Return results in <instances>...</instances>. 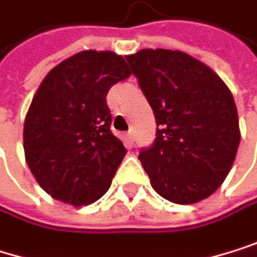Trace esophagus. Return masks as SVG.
<instances>
[{
	"instance_id": "obj_1",
	"label": "esophagus",
	"mask_w": 257,
	"mask_h": 257,
	"mask_svg": "<svg viewBox=\"0 0 257 257\" xmlns=\"http://www.w3.org/2000/svg\"><path fill=\"white\" fill-rule=\"evenodd\" d=\"M124 142H126L127 146H133V145H134V133H133V131H130V133H126V134H124Z\"/></svg>"
}]
</instances>
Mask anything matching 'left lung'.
<instances>
[{"label":"left lung","mask_w":257,"mask_h":257,"mask_svg":"<svg viewBox=\"0 0 257 257\" xmlns=\"http://www.w3.org/2000/svg\"><path fill=\"white\" fill-rule=\"evenodd\" d=\"M126 61L158 126L154 145L139 155L151 186L175 204L210 196L241 142L231 91L210 67L180 50L145 48Z\"/></svg>","instance_id":"1"}]
</instances>
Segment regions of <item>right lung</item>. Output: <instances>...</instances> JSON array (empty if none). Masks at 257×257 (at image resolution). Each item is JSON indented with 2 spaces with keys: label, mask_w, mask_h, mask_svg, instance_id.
I'll return each mask as SVG.
<instances>
[{
  "label": "right lung",
  "mask_w": 257,
  "mask_h": 257,
  "mask_svg": "<svg viewBox=\"0 0 257 257\" xmlns=\"http://www.w3.org/2000/svg\"><path fill=\"white\" fill-rule=\"evenodd\" d=\"M131 76L123 56L85 50L41 82L24 121V154L38 184L74 207L93 204L111 186L126 149L111 133L106 94Z\"/></svg>",
  "instance_id": "obj_1"
}]
</instances>
